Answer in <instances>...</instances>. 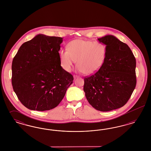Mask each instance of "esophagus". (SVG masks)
Masks as SVG:
<instances>
[{
	"label": "esophagus",
	"mask_w": 151,
	"mask_h": 151,
	"mask_svg": "<svg viewBox=\"0 0 151 151\" xmlns=\"http://www.w3.org/2000/svg\"><path fill=\"white\" fill-rule=\"evenodd\" d=\"M73 78H74V79H76L78 78V76L77 75H73Z\"/></svg>",
	"instance_id": "esophagus-1"
}]
</instances>
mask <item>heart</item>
<instances>
[{"label": "heart", "instance_id": "1", "mask_svg": "<svg viewBox=\"0 0 151 151\" xmlns=\"http://www.w3.org/2000/svg\"><path fill=\"white\" fill-rule=\"evenodd\" d=\"M66 50L59 52L60 63L66 71H70L76 61V66L83 74L91 75L104 65L106 46L99 42L81 39L75 40L67 45Z\"/></svg>", "mask_w": 151, "mask_h": 151}]
</instances>
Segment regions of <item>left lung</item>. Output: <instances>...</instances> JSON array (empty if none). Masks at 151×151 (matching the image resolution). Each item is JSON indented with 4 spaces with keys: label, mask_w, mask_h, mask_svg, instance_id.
Instances as JSON below:
<instances>
[{
    "label": "left lung",
    "mask_w": 151,
    "mask_h": 151,
    "mask_svg": "<svg viewBox=\"0 0 151 151\" xmlns=\"http://www.w3.org/2000/svg\"><path fill=\"white\" fill-rule=\"evenodd\" d=\"M98 41L106 45L105 60L97 72L84 78V91L92 107L108 111L123 106L135 89L136 59L129 46L115 36Z\"/></svg>",
    "instance_id": "1"
}]
</instances>
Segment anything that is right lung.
<instances>
[{"label":"right lung","instance_id":"1","mask_svg":"<svg viewBox=\"0 0 151 151\" xmlns=\"http://www.w3.org/2000/svg\"><path fill=\"white\" fill-rule=\"evenodd\" d=\"M63 38L42 34L23 43L12 64V84L19 100L32 110L57 107L73 83L61 67L59 51Z\"/></svg>","mask_w":151,"mask_h":151}]
</instances>
